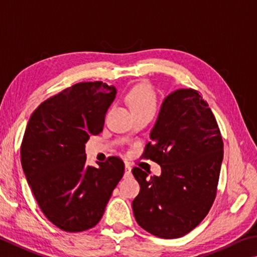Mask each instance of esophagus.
Instances as JSON below:
<instances>
[{"instance_id":"1","label":"esophagus","mask_w":257,"mask_h":257,"mask_svg":"<svg viewBox=\"0 0 257 257\" xmlns=\"http://www.w3.org/2000/svg\"><path fill=\"white\" fill-rule=\"evenodd\" d=\"M132 175V166L129 165V163H125V171H124V177H129Z\"/></svg>"}]
</instances>
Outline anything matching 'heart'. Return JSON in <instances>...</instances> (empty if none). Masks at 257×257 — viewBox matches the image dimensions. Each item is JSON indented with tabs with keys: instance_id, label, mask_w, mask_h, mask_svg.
<instances>
[{
	"instance_id": "1",
	"label": "heart",
	"mask_w": 257,
	"mask_h": 257,
	"mask_svg": "<svg viewBox=\"0 0 257 257\" xmlns=\"http://www.w3.org/2000/svg\"><path fill=\"white\" fill-rule=\"evenodd\" d=\"M132 111L156 108V95L149 84H138L130 90L127 96Z\"/></svg>"
}]
</instances>
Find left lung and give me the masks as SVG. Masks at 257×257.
Here are the masks:
<instances>
[{
    "label": "left lung",
    "instance_id": "8db88e82",
    "mask_svg": "<svg viewBox=\"0 0 257 257\" xmlns=\"http://www.w3.org/2000/svg\"><path fill=\"white\" fill-rule=\"evenodd\" d=\"M142 158L161 165L160 176L134 167L141 191L133 201L138 225L160 238L194 229L216 199L223 142L211 109L193 88L166 96Z\"/></svg>",
    "mask_w": 257,
    "mask_h": 257
}]
</instances>
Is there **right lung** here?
I'll return each instance as SVG.
<instances>
[{"instance_id":"add662e5","label":"right lung","mask_w":257,"mask_h":257,"mask_svg":"<svg viewBox=\"0 0 257 257\" xmlns=\"http://www.w3.org/2000/svg\"><path fill=\"white\" fill-rule=\"evenodd\" d=\"M115 87L81 82L45 100L32 112L20 155L28 184L41 211L59 229L94 227L124 173L118 156L99 167L85 164V143L103 130Z\"/></svg>"}]
</instances>
